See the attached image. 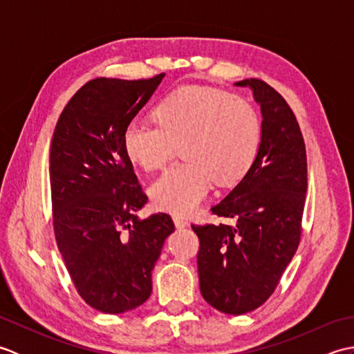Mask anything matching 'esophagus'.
I'll list each match as a JSON object with an SVG mask.
<instances>
[{"mask_svg": "<svg viewBox=\"0 0 354 354\" xmlns=\"http://www.w3.org/2000/svg\"><path fill=\"white\" fill-rule=\"evenodd\" d=\"M173 222H175L176 228H185V227H189V221H187L185 217L179 216V214H175V216H173Z\"/></svg>", "mask_w": 354, "mask_h": 354, "instance_id": "esophagus-1", "label": "esophagus"}]
</instances>
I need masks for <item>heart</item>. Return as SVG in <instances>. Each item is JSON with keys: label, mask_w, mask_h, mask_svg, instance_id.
Returning a JSON list of instances; mask_svg holds the SVG:
<instances>
[{"label": "heart", "mask_w": 354, "mask_h": 354, "mask_svg": "<svg viewBox=\"0 0 354 354\" xmlns=\"http://www.w3.org/2000/svg\"><path fill=\"white\" fill-rule=\"evenodd\" d=\"M156 123L133 118L123 132L124 152L145 170L164 167L178 146L185 161L171 165L150 194L165 212L185 214L204 199L213 181H240L257 160L263 124L257 108L225 89L183 86L155 109Z\"/></svg>", "instance_id": "obj_1"}]
</instances>
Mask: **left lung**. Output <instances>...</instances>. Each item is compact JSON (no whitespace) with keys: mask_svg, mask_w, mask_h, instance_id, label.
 Listing matches in <instances>:
<instances>
[{"mask_svg":"<svg viewBox=\"0 0 354 354\" xmlns=\"http://www.w3.org/2000/svg\"><path fill=\"white\" fill-rule=\"evenodd\" d=\"M236 85L250 86L261 108L260 152L242 181L212 207L234 223L192 225L202 297L228 315L255 310L274 293L301 239L307 192L306 146L289 104L263 80Z\"/></svg>","mask_w":354,"mask_h":354,"instance_id":"left-lung-1","label":"left lung"}]
</instances>
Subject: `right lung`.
Returning <instances> with one entry per match:
<instances>
[{
	"mask_svg": "<svg viewBox=\"0 0 354 354\" xmlns=\"http://www.w3.org/2000/svg\"><path fill=\"white\" fill-rule=\"evenodd\" d=\"M165 74L89 80L71 97L53 133L50 185L59 251L85 303L124 313L147 301L152 269L175 231L165 213L138 219L146 193L124 152L126 124Z\"/></svg>",
	"mask_w": 354,
	"mask_h": 354,
	"instance_id": "1",
	"label": "right lung"
}]
</instances>
